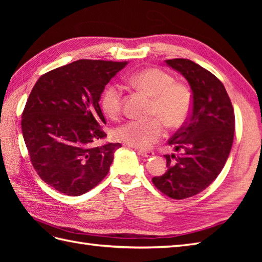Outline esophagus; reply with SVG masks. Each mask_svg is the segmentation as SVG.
Listing matches in <instances>:
<instances>
[{
  "instance_id": "obj_1",
  "label": "esophagus",
  "mask_w": 262,
  "mask_h": 262,
  "mask_svg": "<svg viewBox=\"0 0 262 262\" xmlns=\"http://www.w3.org/2000/svg\"><path fill=\"white\" fill-rule=\"evenodd\" d=\"M136 153L138 155H141L143 158H151L154 155V153L152 151H143V149H135Z\"/></svg>"
}]
</instances>
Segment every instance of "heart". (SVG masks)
Listing matches in <instances>:
<instances>
[{
  "label": "heart",
  "mask_w": 262,
  "mask_h": 262,
  "mask_svg": "<svg viewBox=\"0 0 262 262\" xmlns=\"http://www.w3.org/2000/svg\"><path fill=\"white\" fill-rule=\"evenodd\" d=\"M127 81L132 85L153 97L151 115L159 118L130 120L115 129L116 140L137 148H147L165 134L164 122L171 129L185 124L191 111V93L189 89L176 83L170 74L158 69H145L130 75ZM122 90L110 84L101 96V108L109 118H116L121 111Z\"/></svg>",
  "instance_id": "obj_1"
}]
</instances>
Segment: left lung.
I'll use <instances>...</instances> for the list:
<instances>
[{
  "label": "left lung",
  "mask_w": 262,
  "mask_h": 262,
  "mask_svg": "<svg viewBox=\"0 0 262 262\" xmlns=\"http://www.w3.org/2000/svg\"><path fill=\"white\" fill-rule=\"evenodd\" d=\"M165 63L188 81L192 107L185 126L168 142L176 151L164 155L168 170L152 181L170 198L185 199L207 188L224 168L234 138V111L223 83L210 72L190 59Z\"/></svg>",
  "instance_id": "obj_1"
}]
</instances>
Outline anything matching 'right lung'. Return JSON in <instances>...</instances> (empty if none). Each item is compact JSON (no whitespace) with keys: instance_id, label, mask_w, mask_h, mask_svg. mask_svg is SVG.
<instances>
[{"instance_id":"obj_1","label":"right lung","mask_w":262,"mask_h":262,"mask_svg":"<svg viewBox=\"0 0 262 262\" xmlns=\"http://www.w3.org/2000/svg\"><path fill=\"white\" fill-rule=\"evenodd\" d=\"M127 62L80 59L41 75L22 114V135L38 176L68 196L91 190L108 174L119 143L103 140L99 100Z\"/></svg>"}]
</instances>
